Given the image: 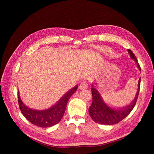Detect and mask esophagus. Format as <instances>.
Here are the masks:
<instances>
[{"instance_id": "1", "label": "esophagus", "mask_w": 154, "mask_h": 154, "mask_svg": "<svg viewBox=\"0 0 154 154\" xmlns=\"http://www.w3.org/2000/svg\"><path fill=\"white\" fill-rule=\"evenodd\" d=\"M79 88H80V89L81 90H84L86 89V88H88V83L86 82H82L80 85H79Z\"/></svg>"}]
</instances>
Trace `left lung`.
Here are the masks:
<instances>
[{
	"label": "left lung",
	"mask_w": 154,
	"mask_h": 154,
	"mask_svg": "<svg viewBox=\"0 0 154 154\" xmlns=\"http://www.w3.org/2000/svg\"><path fill=\"white\" fill-rule=\"evenodd\" d=\"M130 57L136 62L137 67L141 71L140 66H139L137 60L136 56L132 53L130 49H128ZM141 78H139L137 84V91L136 97L129 105L125 106L120 108H114L107 105L102 98L100 92L95 87V86L92 84V103L88 109L89 115L92 120L101 125H114L118 123L121 121L125 118L132 110L134 106L136 105L137 97L140 88Z\"/></svg>",
	"instance_id": "left-lung-1"
}]
</instances>
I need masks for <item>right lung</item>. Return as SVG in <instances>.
Segmentation results:
<instances>
[{"label": "right lung", "mask_w": 154, "mask_h": 154, "mask_svg": "<svg viewBox=\"0 0 154 154\" xmlns=\"http://www.w3.org/2000/svg\"><path fill=\"white\" fill-rule=\"evenodd\" d=\"M77 88L78 85L74 87L67 92L57 103L45 110H35L27 106L21 100L19 92L18 91V101L21 112L29 122L37 127L42 128L52 127L61 121L66 111L67 102Z\"/></svg>", "instance_id": "1"}]
</instances>
